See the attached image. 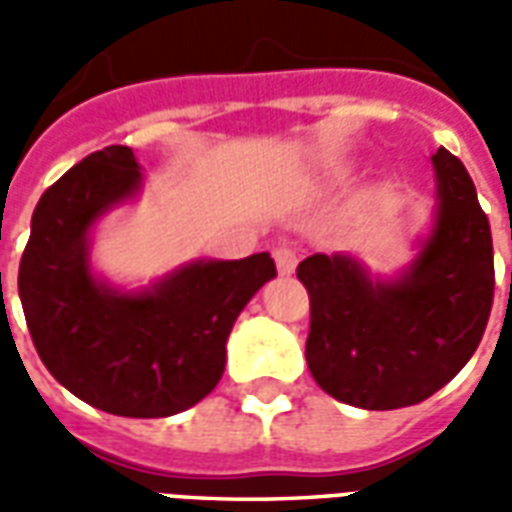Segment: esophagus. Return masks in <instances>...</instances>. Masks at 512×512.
Here are the masks:
<instances>
[{
  "label": "esophagus",
  "mask_w": 512,
  "mask_h": 512,
  "mask_svg": "<svg viewBox=\"0 0 512 512\" xmlns=\"http://www.w3.org/2000/svg\"><path fill=\"white\" fill-rule=\"evenodd\" d=\"M273 259L275 267H278V273L281 275H292L297 267V253L292 248H275L273 250Z\"/></svg>",
  "instance_id": "1"
}]
</instances>
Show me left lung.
I'll return each mask as SVG.
<instances>
[{
	"mask_svg": "<svg viewBox=\"0 0 512 512\" xmlns=\"http://www.w3.org/2000/svg\"><path fill=\"white\" fill-rule=\"evenodd\" d=\"M436 215L413 262L369 275L350 253L297 264L311 300L306 361L325 394L364 411L427 400L466 366L494 303V242L471 176L438 148Z\"/></svg>",
	"mask_w": 512,
	"mask_h": 512,
	"instance_id": "obj_1",
	"label": "left lung"
}]
</instances>
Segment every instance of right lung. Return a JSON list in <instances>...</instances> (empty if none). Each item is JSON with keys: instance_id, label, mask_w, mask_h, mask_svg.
Returning <instances> with one entry per match:
<instances>
[{"instance_id": "1", "label": "right lung", "mask_w": 512, "mask_h": 512, "mask_svg": "<svg viewBox=\"0 0 512 512\" xmlns=\"http://www.w3.org/2000/svg\"><path fill=\"white\" fill-rule=\"evenodd\" d=\"M143 190L129 146L85 157L43 192L18 267V297L54 380L99 411L159 419L192 408L226 369L239 311L275 278L270 253L198 259L143 289L90 264L93 228Z\"/></svg>"}]
</instances>
